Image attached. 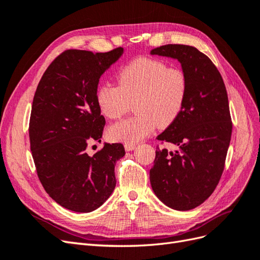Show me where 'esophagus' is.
I'll list each match as a JSON object with an SVG mask.
<instances>
[{"label": "esophagus", "instance_id": "obj_1", "mask_svg": "<svg viewBox=\"0 0 260 260\" xmlns=\"http://www.w3.org/2000/svg\"><path fill=\"white\" fill-rule=\"evenodd\" d=\"M136 147H137L136 144H131V143H125L124 144V148H125V151H127V152L133 151V149H135Z\"/></svg>", "mask_w": 260, "mask_h": 260}]
</instances>
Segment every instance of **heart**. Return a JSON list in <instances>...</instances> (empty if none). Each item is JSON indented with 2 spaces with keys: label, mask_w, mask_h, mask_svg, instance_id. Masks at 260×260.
Returning a JSON list of instances; mask_svg holds the SVG:
<instances>
[{
  "label": "heart",
  "mask_w": 260,
  "mask_h": 260,
  "mask_svg": "<svg viewBox=\"0 0 260 260\" xmlns=\"http://www.w3.org/2000/svg\"><path fill=\"white\" fill-rule=\"evenodd\" d=\"M117 82L118 85L104 83L98 88L95 96L101 113L116 119L135 102L137 114L108 128L113 141L137 143L156 127H169L184 107L187 77L182 69L170 67L161 59L138 57L129 61L118 72Z\"/></svg>",
  "instance_id": "heart-1"
}]
</instances>
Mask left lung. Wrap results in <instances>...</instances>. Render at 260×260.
<instances>
[{"label": "left lung", "instance_id": "8db88e82", "mask_svg": "<svg viewBox=\"0 0 260 260\" xmlns=\"http://www.w3.org/2000/svg\"><path fill=\"white\" fill-rule=\"evenodd\" d=\"M151 54L178 59L188 88L180 116L157 137L177 149L156 147L149 180L165 205L190 210L215 191L224 169L232 133L225 85L214 62L194 46L167 44Z\"/></svg>", "mask_w": 260, "mask_h": 260}]
</instances>
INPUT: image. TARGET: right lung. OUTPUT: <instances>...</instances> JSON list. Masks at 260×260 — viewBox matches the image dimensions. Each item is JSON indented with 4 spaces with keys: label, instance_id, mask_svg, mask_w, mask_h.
<instances>
[{
    "label": "right lung",
    "instance_id": "1",
    "mask_svg": "<svg viewBox=\"0 0 260 260\" xmlns=\"http://www.w3.org/2000/svg\"><path fill=\"white\" fill-rule=\"evenodd\" d=\"M123 53L67 50L45 70L31 107L30 149L39 180L60 206L77 212L99 208L116 185L115 165L124 155L120 143L101 142L105 118L96 103L101 76Z\"/></svg>",
    "mask_w": 260,
    "mask_h": 260
}]
</instances>
